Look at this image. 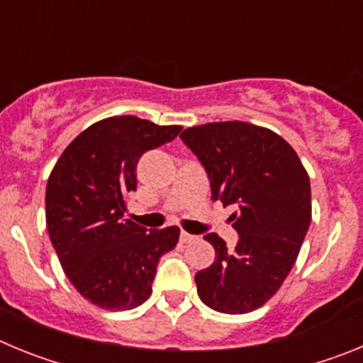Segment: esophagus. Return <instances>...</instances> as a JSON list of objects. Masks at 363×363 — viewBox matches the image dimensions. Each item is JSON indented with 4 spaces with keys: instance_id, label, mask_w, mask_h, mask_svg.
I'll return each mask as SVG.
<instances>
[{
    "instance_id": "34e87169",
    "label": "esophagus",
    "mask_w": 363,
    "mask_h": 363,
    "mask_svg": "<svg viewBox=\"0 0 363 363\" xmlns=\"http://www.w3.org/2000/svg\"><path fill=\"white\" fill-rule=\"evenodd\" d=\"M179 240H182L184 243H189V242H192V240H196V236H192V234L182 230V234H179Z\"/></svg>"
}]
</instances>
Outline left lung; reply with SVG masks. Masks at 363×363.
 <instances>
[{
	"instance_id": "8db88e82",
	"label": "left lung",
	"mask_w": 363,
	"mask_h": 363,
	"mask_svg": "<svg viewBox=\"0 0 363 363\" xmlns=\"http://www.w3.org/2000/svg\"><path fill=\"white\" fill-rule=\"evenodd\" d=\"M209 174L213 200L236 205L234 251L216 233L203 240L214 264L196 272L198 296L218 313L262 307L293 269L311 223V184L296 150L280 134L247 121H214L179 134Z\"/></svg>"
}]
</instances>
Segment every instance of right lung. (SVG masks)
Returning a JSON list of instances; mask_svg holds the SVG:
<instances>
[{
    "instance_id": "add662e5",
    "label": "right lung",
    "mask_w": 363,
    "mask_h": 363,
    "mask_svg": "<svg viewBox=\"0 0 363 363\" xmlns=\"http://www.w3.org/2000/svg\"><path fill=\"white\" fill-rule=\"evenodd\" d=\"M182 125H156L112 116L86 127L54 165L45 192V216L70 284L107 311L142 306L152 293L162 255L178 243L179 229L147 230L123 220L125 198L136 191L142 154L172 142Z\"/></svg>"
}]
</instances>
